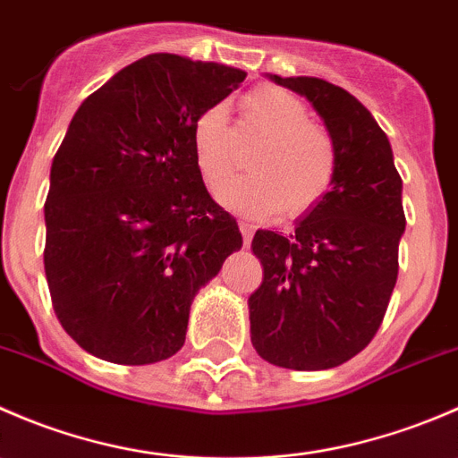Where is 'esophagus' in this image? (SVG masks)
Segmentation results:
<instances>
[{"label": "esophagus", "mask_w": 458, "mask_h": 458, "mask_svg": "<svg viewBox=\"0 0 458 458\" xmlns=\"http://www.w3.org/2000/svg\"><path fill=\"white\" fill-rule=\"evenodd\" d=\"M239 230H242L243 234V246H250V239H252V233H255V225L248 224V221H239Z\"/></svg>", "instance_id": "esophagus-1"}]
</instances>
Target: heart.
<instances>
[{"label": "heart", "instance_id": "b5f03b06", "mask_svg": "<svg viewBox=\"0 0 458 458\" xmlns=\"http://www.w3.org/2000/svg\"><path fill=\"white\" fill-rule=\"evenodd\" d=\"M243 122L263 135L248 159L250 174L221 192V201L252 216L279 208L284 216L312 210L332 186L336 150L330 135L310 123V113L299 97L276 86H261L242 99ZM191 146L201 177L219 191L237 164V137L224 106H208L195 117Z\"/></svg>", "mask_w": 458, "mask_h": 458}]
</instances>
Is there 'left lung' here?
Masks as SVG:
<instances>
[{
	"label": "left lung",
	"mask_w": 458,
	"mask_h": 458,
	"mask_svg": "<svg viewBox=\"0 0 458 458\" xmlns=\"http://www.w3.org/2000/svg\"><path fill=\"white\" fill-rule=\"evenodd\" d=\"M306 97L336 150L330 191L290 234L257 230L263 284L248 299L257 354L288 370H327L361 352L381 326L405 233L390 141L370 110L318 77H279Z\"/></svg>",
	"instance_id": "8db88e82"
}]
</instances>
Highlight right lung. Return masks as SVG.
Masks as SVG:
<instances>
[{
  "label": "right lung",
  "instance_id": "obj_1",
  "mask_svg": "<svg viewBox=\"0 0 458 458\" xmlns=\"http://www.w3.org/2000/svg\"><path fill=\"white\" fill-rule=\"evenodd\" d=\"M246 72L155 53L86 97L50 165L44 267L55 315L92 357L148 366L186 341L195 294L243 243L195 164L197 114Z\"/></svg>",
  "mask_w": 458,
  "mask_h": 458
}]
</instances>
